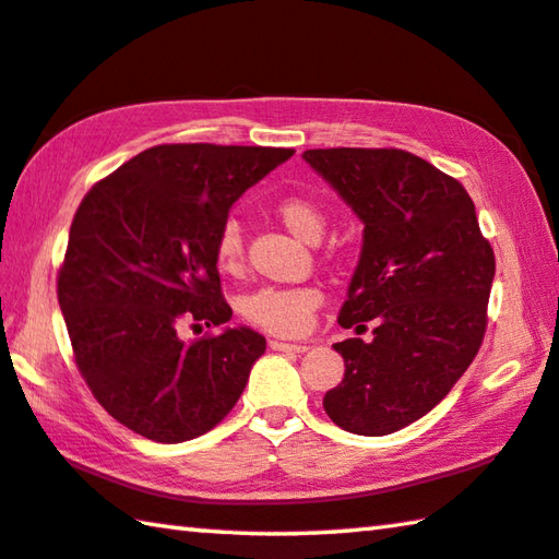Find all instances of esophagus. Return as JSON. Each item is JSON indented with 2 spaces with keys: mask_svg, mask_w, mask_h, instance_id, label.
<instances>
[{
  "mask_svg": "<svg viewBox=\"0 0 559 559\" xmlns=\"http://www.w3.org/2000/svg\"><path fill=\"white\" fill-rule=\"evenodd\" d=\"M271 349H281V353H306V343H283V340H271Z\"/></svg>",
  "mask_w": 559,
  "mask_h": 559,
  "instance_id": "34e87169",
  "label": "esophagus"
}]
</instances>
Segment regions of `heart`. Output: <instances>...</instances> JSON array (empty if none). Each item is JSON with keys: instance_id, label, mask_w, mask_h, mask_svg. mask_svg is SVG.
<instances>
[{"instance_id": "b5f03b06", "label": "heart", "mask_w": 559, "mask_h": 559, "mask_svg": "<svg viewBox=\"0 0 559 559\" xmlns=\"http://www.w3.org/2000/svg\"><path fill=\"white\" fill-rule=\"evenodd\" d=\"M276 216L296 239L306 243H318L325 231V216L320 212V206L310 200H302V197H288V200L278 202ZM214 259L216 266L224 273H236L241 269L243 231L239 222L229 219L222 226L219 236H216ZM320 302H323V293L313 286H266L253 290L251 296L241 300V313L253 325L269 330V333L302 335L310 328V323H313Z\"/></svg>"}]
</instances>
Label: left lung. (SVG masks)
<instances>
[{"mask_svg": "<svg viewBox=\"0 0 559 559\" xmlns=\"http://www.w3.org/2000/svg\"><path fill=\"white\" fill-rule=\"evenodd\" d=\"M302 159L365 226L337 323L377 325L370 343L335 345L345 377L323 406L340 429L384 437L431 412L476 357L493 249L466 189L427 159L362 147L306 150Z\"/></svg>", "mask_w": 559, "mask_h": 559, "instance_id": "8db88e82", "label": "left lung"}]
</instances>
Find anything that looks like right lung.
I'll return each mask as SVG.
<instances>
[{
    "mask_svg": "<svg viewBox=\"0 0 559 559\" xmlns=\"http://www.w3.org/2000/svg\"><path fill=\"white\" fill-rule=\"evenodd\" d=\"M290 157L283 147L157 145L83 197L59 306L93 396L140 437H202L266 353L257 330L229 328L214 246L234 202ZM189 319L221 333L182 341Z\"/></svg>",
    "mask_w": 559,
    "mask_h": 559,
    "instance_id": "obj_1",
    "label": "right lung"
}]
</instances>
